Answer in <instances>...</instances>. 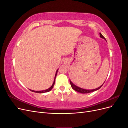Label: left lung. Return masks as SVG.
<instances>
[{"label":"left lung","instance_id":"1","mask_svg":"<svg viewBox=\"0 0 128 128\" xmlns=\"http://www.w3.org/2000/svg\"><path fill=\"white\" fill-rule=\"evenodd\" d=\"M99 34H100V37L102 38H104V40H106L105 38H104V37L102 35V34L101 33H100ZM70 85H71V86H72V88L74 89V90H75V91H77V92H78L82 93V94H88V93H90V92H94V91L98 90H99V89L100 88H101V87L102 86V85L104 84H103L102 85V86H99V88H95V89H94V90H86V89H83V88H79V87H78V86H75V85H74V84L72 82L71 80H70Z\"/></svg>","mask_w":128,"mask_h":128}]
</instances>
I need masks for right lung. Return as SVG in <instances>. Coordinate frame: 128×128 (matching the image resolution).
Segmentation results:
<instances>
[{
    "instance_id": "right-lung-1",
    "label": "right lung",
    "mask_w": 128,
    "mask_h": 128,
    "mask_svg": "<svg viewBox=\"0 0 128 128\" xmlns=\"http://www.w3.org/2000/svg\"><path fill=\"white\" fill-rule=\"evenodd\" d=\"M58 69L56 70V75H55V77H54V82H53V84L52 85V86L50 87V88L46 89V90H42V91H34V90H30L32 92H36V93H39V94H41V93H45V92H49L50 91H51L52 90V88H53L54 85V83H55V80H56V74H57V72H58Z\"/></svg>"
}]
</instances>
